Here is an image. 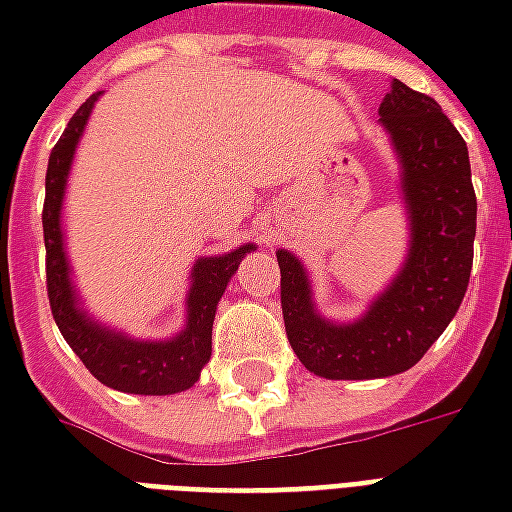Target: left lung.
Returning a JSON list of instances; mask_svg holds the SVG:
<instances>
[{
  "label": "left lung",
  "instance_id": "obj_1",
  "mask_svg": "<svg viewBox=\"0 0 512 512\" xmlns=\"http://www.w3.org/2000/svg\"><path fill=\"white\" fill-rule=\"evenodd\" d=\"M378 115L408 222L406 260L392 282L359 318L332 321L315 304L304 263L277 249L290 345L310 373L332 381L389 378L417 365L455 318L472 274L477 197L463 136L433 98L397 79Z\"/></svg>",
  "mask_w": 512,
  "mask_h": 512
}]
</instances>
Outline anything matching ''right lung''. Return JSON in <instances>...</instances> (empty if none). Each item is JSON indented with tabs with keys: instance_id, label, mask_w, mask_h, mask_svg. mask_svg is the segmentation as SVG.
Wrapping results in <instances>:
<instances>
[{
	"instance_id": "obj_1",
	"label": "right lung",
	"mask_w": 512,
	"mask_h": 512,
	"mask_svg": "<svg viewBox=\"0 0 512 512\" xmlns=\"http://www.w3.org/2000/svg\"><path fill=\"white\" fill-rule=\"evenodd\" d=\"M101 95L104 93L90 95L76 109L68 128L62 131L60 142L51 150L49 169H46L43 238H46V288H49L51 315L65 343L71 345L73 354L82 359L84 367L101 384L128 395H175L200 381L202 367L211 359L216 307L241 260L249 252H255L257 246L241 244L224 255L197 257L186 290V321L172 337L139 340L90 315L73 282L71 260L65 252L62 205H65V189L71 178L76 147L82 142L87 120Z\"/></svg>"
}]
</instances>
